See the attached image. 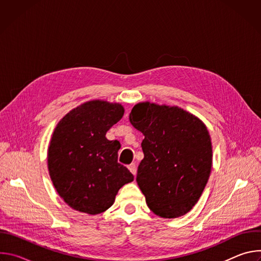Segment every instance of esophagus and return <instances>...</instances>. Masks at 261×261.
Here are the masks:
<instances>
[{"instance_id":"esophagus-1","label":"esophagus","mask_w":261,"mask_h":261,"mask_svg":"<svg viewBox=\"0 0 261 261\" xmlns=\"http://www.w3.org/2000/svg\"><path fill=\"white\" fill-rule=\"evenodd\" d=\"M128 169L131 171V173H132L133 175L136 174V165H135L134 163H131L130 165H128Z\"/></svg>"}]
</instances>
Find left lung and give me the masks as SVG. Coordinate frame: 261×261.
I'll return each mask as SVG.
<instances>
[{
	"label": "left lung",
	"mask_w": 261,
	"mask_h": 261,
	"mask_svg": "<svg viewBox=\"0 0 261 261\" xmlns=\"http://www.w3.org/2000/svg\"><path fill=\"white\" fill-rule=\"evenodd\" d=\"M130 123L144 139L136 181L150 210L162 218L187 214L200 198L212 168L204 124L176 106L136 104Z\"/></svg>",
	"instance_id": "1"
}]
</instances>
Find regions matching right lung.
Returning a JSON list of instances; mask_svg holds the SVG:
<instances>
[{"label": "right lung", "instance_id": "1", "mask_svg": "<svg viewBox=\"0 0 261 261\" xmlns=\"http://www.w3.org/2000/svg\"><path fill=\"white\" fill-rule=\"evenodd\" d=\"M124 115L119 103L89 101L67 114L48 147V170L56 190L72 208L97 215L115 202L118 191L134 179L118 162V140L106 132Z\"/></svg>", "mask_w": 261, "mask_h": 261}]
</instances>
